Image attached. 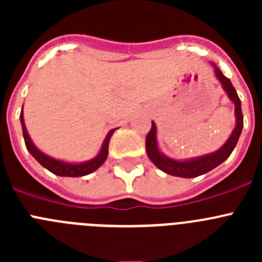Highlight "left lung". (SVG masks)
I'll return each instance as SVG.
<instances>
[{
  "instance_id": "left-lung-1",
  "label": "left lung",
  "mask_w": 262,
  "mask_h": 262,
  "mask_svg": "<svg viewBox=\"0 0 262 262\" xmlns=\"http://www.w3.org/2000/svg\"><path fill=\"white\" fill-rule=\"evenodd\" d=\"M212 67H214L215 75H216L217 80L221 81L224 92L228 94L231 101L235 103L236 126L233 128L231 136L228 138V140L217 151L212 152L210 155H205V156L195 157V159L182 160V161H180V160L170 159V157L165 156V155L160 152L159 147H157L156 124L152 122L151 129H149V133H148L147 138H145V151H147L149 160H151L157 168L161 169L163 172L168 173L170 176L182 178H193L205 174V173L210 172L214 168H216L217 165H221L224 160L228 159L230 155L232 154L233 149H235L236 144H237V140H239L240 134H242L243 129V123H244L243 122L242 102H240V98L237 96V93H236L235 88L231 84L230 78H227L222 73L221 69L215 66L214 62H212Z\"/></svg>"
}]
</instances>
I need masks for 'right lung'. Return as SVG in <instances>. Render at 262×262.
Masks as SVG:
<instances>
[{"label": "right lung", "mask_w": 262, "mask_h": 262, "mask_svg": "<svg viewBox=\"0 0 262 262\" xmlns=\"http://www.w3.org/2000/svg\"><path fill=\"white\" fill-rule=\"evenodd\" d=\"M20 124H22V131H23V139H25V144H26V148L29 149L30 154L34 156V159L38 161L40 165L45 166L46 169H48L51 173L56 176H61V177H81V176H86L93 173L94 170L102 165L103 163L107 159L108 155V143H110V138L114 134L115 128L111 129L110 133L106 136L105 142H103L102 147H101V151L97 155L94 159L89 160V161H85V163L80 164H71L66 163V161H61V160H56L53 157L47 156L46 154H43L41 151H39L38 148L34 145L32 140L30 139L29 134H27L26 126H25V119H23V108L20 111L19 115Z\"/></svg>", "instance_id": "1"}]
</instances>
